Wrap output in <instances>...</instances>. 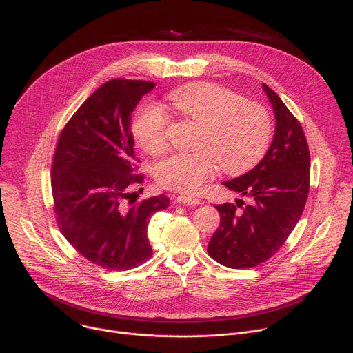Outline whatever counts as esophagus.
Returning a JSON list of instances; mask_svg holds the SVG:
<instances>
[{
  "label": "esophagus",
  "instance_id": "1",
  "mask_svg": "<svg viewBox=\"0 0 353 353\" xmlns=\"http://www.w3.org/2000/svg\"><path fill=\"white\" fill-rule=\"evenodd\" d=\"M176 201L179 204H183V205H198L201 204V201L195 196H191V195H179L176 198Z\"/></svg>",
  "mask_w": 353,
  "mask_h": 353
}]
</instances>
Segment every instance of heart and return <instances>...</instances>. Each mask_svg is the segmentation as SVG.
<instances>
[{"instance_id": "b5f03b06", "label": "heart", "mask_w": 353, "mask_h": 353, "mask_svg": "<svg viewBox=\"0 0 353 353\" xmlns=\"http://www.w3.org/2000/svg\"><path fill=\"white\" fill-rule=\"evenodd\" d=\"M172 106L201 125L194 154H173L157 166L158 183L169 190L195 192L219 168L240 174L254 168L267 154L272 123L268 112L245 102L223 86L196 82L169 94ZM169 119L161 106L148 103L134 116L131 131L145 152L159 157L168 149Z\"/></svg>"}]
</instances>
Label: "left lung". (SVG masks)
Returning a JSON list of instances; mask_svg holds the SVG:
<instances>
[{"mask_svg":"<svg viewBox=\"0 0 353 353\" xmlns=\"http://www.w3.org/2000/svg\"><path fill=\"white\" fill-rule=\"evenodd\" d=\"M263 89L276 119L274 139L256 168L223 183L250 204L243 208L244 201L236 199V205H216L221 223L208 244V254L229 268H253L271 259L303 214L310 188L303 128L271 88Z\"/></svg>","mask_w":353,"mask_h":353,"instance_id":"left-lung-1","label":"left lung"}]
</instances>
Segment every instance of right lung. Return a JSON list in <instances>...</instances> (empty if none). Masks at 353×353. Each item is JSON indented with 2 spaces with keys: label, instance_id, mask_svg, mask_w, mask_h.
<instances>
[{
  "label": "right lung",
  "instance_id": "add662e5",
  "mask_svg": "<svg viewBox=\"0 0 353 353\" xmlns=\"http://www.w3.org/2000/svg\"><path fill=\"white\" fill-rule=\"evenodd\" d=\"M154 82L112 79L97 88L60 134L52 165L59 228L90 263L113 271L135 268L152 256L148 223L169 207L166 195L127 203L135 174L131 113ZM135 202V201H134Z\"/></svg>",
  "mask_w": 353,
  "mask_h": 353
}]
</instances>
